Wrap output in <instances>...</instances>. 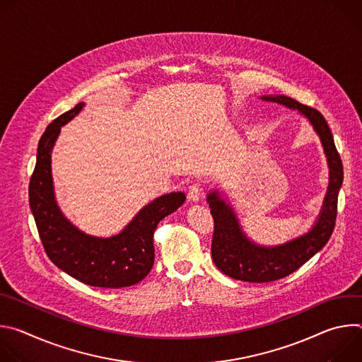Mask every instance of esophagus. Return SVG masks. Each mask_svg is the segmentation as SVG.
<instances>
[{"instance_id":"34e87169","label":"esophagus","mask_w":362,"mask_h":362,"mask_svg":"<svg viewBox=\"0 0 362 362\" xmlns=\"http://www.w3.org/2000/svg\"><path fill=\"white\" fill-rule=\"evenodd\" d=\"M202 196V186L199 183H193L190 187H189V192H187V199L190 202H199Z\"/></svg>"}]
</instances>
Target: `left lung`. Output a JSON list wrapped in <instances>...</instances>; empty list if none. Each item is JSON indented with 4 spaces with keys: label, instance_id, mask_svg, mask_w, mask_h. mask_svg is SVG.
<instances>
[{
    "label": "left lung",
    "instance_id": "obj_1",
    "mask_svg": "<svg viewBox=\"0 0 362 362\" xmlns=\"http://www.w3.org/2000/svg\"><path fill=\"white\" fill-rule=\"evenodd\" d=\"M261 100L278 103L281 106L298 112L309 122L324 147L329 169V182L322 208L313 228L292 240L275 246H264L249 239L239 223L233 206L218 189L211 190L206 196L215 221L212 239V257L215 265L233 279L256 284L288 276L327 245L335 226L338 193L344 179L342 162L332 133L327 120L318 110L303 106L296 100L281 94L262 95Z\"/></svg>",
    "mask_w": 362,
    "mask_h": 362
}]
</instances>
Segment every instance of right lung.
Masks as SVG:
<instances>
[{
  "instance_id": "1",
  "label": "right lung",
  "mask_w": 362,
  "mask_h": 362,
  "mask_svg": "<svg viewBox=\"0 0 362 362\" xmlns=\"http://www.w3.org/2000/svg\"><path fill=\"white\" fill-rule=\"evenodd\" d=\"M84 103L48 124L38 141L35 169L30 180V208L45 249L57 268L74 279L98 288H124L139 284L154 264L153 233L159 222L177 211L186 194L172 192L147 203L110 238L87 235L62 212L51 175V153L62 127L71 122Z\"/></svg>"
}]
</instances>
